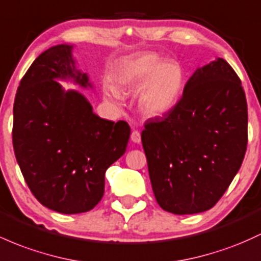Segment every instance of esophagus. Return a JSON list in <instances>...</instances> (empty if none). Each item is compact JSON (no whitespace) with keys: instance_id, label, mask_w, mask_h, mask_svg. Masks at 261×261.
<instances>
[{"instance_id":"34e87169","label":"esophagus","mask_w":261,"mask_h":261,"mask_svg":"<svg viewBox=\"0 0 261 261\" xmlns=\"http://www.w3.org/2000/svg\"><path fill=\"white\" fill-rule=\"evenodd\" d=\"M131 141L134 142V144H140L141 142V135H140L139 131H133L131 133Z\"/></svg>"}]
</instances>
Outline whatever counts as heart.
Here are the masks:
<instances>
[{
    "mask_svg": "<svg viewBox=\"0 0 261 261\" xmlns=\"http://www.w3.org/2000/svg\"><path fill=\"white\" fill-rule=\"evenodd\" d=\"M115 80L122 93L139 94V108L147 116L154 117L165 115L176 107L185 87V71L179 63L163 61L156 53L148 51L122 63ZM119 92L113 85L104 88L105 96L113 101L122 99Z\"/></svg>",
    "mask_w": 261,
    "mask_h": 261,
    "instance_id": "1",
    "label": "heart"
}]
</instances>
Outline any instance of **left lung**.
Here are the masks:
<instances>
[{
  "label": "left lung",
  "instance_id": "obj_1",
  "mask_svg": "<svg viewBox=\"0 0 261 261\" xmlns=\"http://www.w3.org/2000/svg\"><path fill=\"white\" fill-rule=\"evenodd\" d=\"M157 203L170 213L211 210L244 160L248 108L242 82L223 58L197 68L182 99L141 134Z\"/></svg>",
  "mask_w": 261,
  "mask_h": 261
}]
</instances>
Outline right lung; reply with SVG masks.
<instances>
[{
  "instance_id": "obj_1",
  "label": "right lung",
  "mask_w": 261,
  "mask_h": 261,
  "mask_svg": "<svg viewBox=\"0 0 261 261\" xmlns=\"http://www.w3.org/2000/svg\"><path fill=\"white\" fill-rule=\"evenodd\" d=\"M73 44H58L32 63L17 89L13 148L25 183L44 207L63 214L93 210L105 172L126 152L130 126L101 119L89 100L59 82L93 89L76 68Z\"/></svg>"
}]
</instances>
